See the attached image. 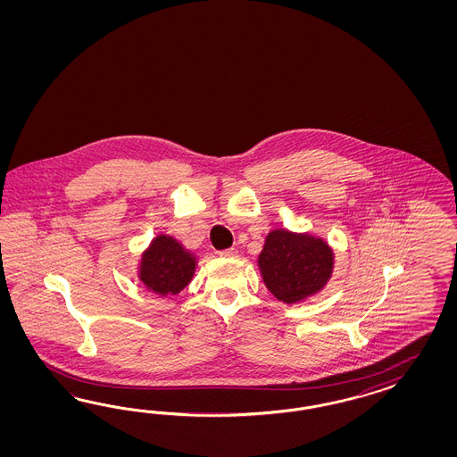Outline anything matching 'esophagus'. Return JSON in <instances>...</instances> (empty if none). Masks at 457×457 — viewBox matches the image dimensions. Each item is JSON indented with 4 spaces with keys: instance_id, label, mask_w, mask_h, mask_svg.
I'll return each instance as SVG.
<instances>
[{
    "instance_id": "34e87169",
    "label": "esophagus",
    "mask_w": 457,
    "mask_h": 457,
    "mask_svg": "<svg viewBox=\"0 0 457 457\" xmlns=\"http://www.w3.org/2000/svg\"><path fill=\"white\" fill-rule=\"evenodd\" d=\"M220 256H222V258H236L237 251L235 248L222 249V251H220Z\"/></svg>"
}]
</instances>
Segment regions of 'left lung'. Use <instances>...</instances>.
Wrapping results in <instances>:
<instances>
[{
	"label": "left lung",
	"instance_id": "obj_1",
	"mask_svg": "<svg viewBox=\"0 0 457 457\" xmlns=\"http://www.w3.org/2000/svg\"><path fill=\"white\" fill-rule=\"evenodd\" d=\"M258 266L275 298L298 303L319 293L332 277L333 251L321 237L275 229L264 239Z\"/></svg>",
	"mask_w": 457,
	"mask_h": 457
}]
</instances>
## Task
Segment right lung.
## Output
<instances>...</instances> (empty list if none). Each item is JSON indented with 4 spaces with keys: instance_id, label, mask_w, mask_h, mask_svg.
Returning <instances> with one entry per match:
<instances>
[{
    "instance_id": "obj_1",
    "label": "right lung",
    "mask_w": 457,
    "mask_h": 457,
    "mask_svg": "<svg viewBox=\"0 0 457 457\" xmlns=\"http://www.w3.org/2000/svg\"><path fill=\"white\" fill-rule=\"evenodd\" d=\"M195 256L172 236L154 237L151 246L144 251L138 278L147 290L161 296L178 295L194 277Z\"/></svg>"
}]
</instances>
